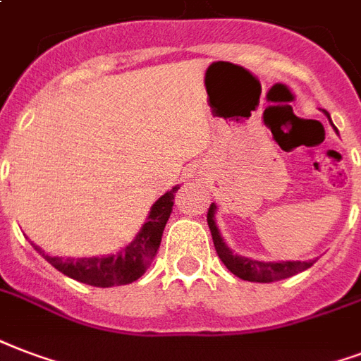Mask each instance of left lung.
Instances as JSON below:
<instances>
[{
    "label": "left lung",
    "mask_w": 361,
    "mask_h": 361,
    "mask_svg": "<svg viewBox=\"0 0 361 361\" xmlns=\"http://www.w3.org/2000/svg\"><path fill=\"white\" fill-rule=\"evenodd\" d=\"M327 114V112H325ZM215 203H211L209 211H207V224H209L211 235H213V243H215L216 255L219 259L224 262V267L228 268L230 272L247 281H261V283H270V281L286 280L289 276L302 272L306 268L312 267V261L300 262V261H287V262H262L253 261L242 255H234L228 249V245L222 242L219 228L215 224Z\"/></svg>",
    "instance_id": "1"
}]
</instances>
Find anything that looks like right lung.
Masks as SVG:
<instances>
[{
	"label": "right lung",
	"mask_w": 361,
	"mask_h": 361,
	"mask_svg": "<svg viewBox=\"0 0 361 361\" xmlns=\"http://www.w3.org/2000/svg\"><path fill=\"white\" fill-rule=\"evenodd\" d=\"M178 186L164 194L158 202L152 205L148 221L140 230L135 242H131L126 249H121L118 255L108 257H91V259H64V257H51L45 255L43 249L34 245L37 253L45 257V261L51 262L59 272L66 274L68 278L78 280L81 283L94 287H112L127 286L139 280L140 276L150 267L154 257L158 253L161 235L171 211H173V200Z\"/></svg>",
	"instance_id": "add662e5"
}]
</instances>
